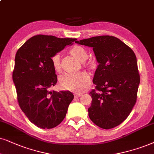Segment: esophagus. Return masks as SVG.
<instances>
[{
  "label": "esophagus",
  "mask_w": 154,
  "mask_h": 154,
  "mask_svg": "<svg viewBox=\"0 0 154 154\" xmlns=\"http://www.w3.org/2000/svg\"><path fill=\"white\" fill-rule=\"evenodd\" d=\"M82 95L81 93H75V94H74V97H75V98H77V97H80Z\"/></svg>",
  "instance_id": "1"
}]
</instances>
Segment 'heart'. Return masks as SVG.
<instances>
[{"label": "heart", "instance_id": "b5f03b06", "mask_svg": "<svg viewBox=\"0 0 154 154\" xmlns=\"http://www.w3.org/2000/svg\"><path fill=\"white\" fill-rule=\"evenodd\" d=\"M69 54L80 62H84L88 57V53L83 47L75 45L69 50ZM51 63L54 69L57 72H60L62 69L61 60L60 54L56 53L52 56ZM86 66H91L90 63L84 64ZM60 87L64 89L74 91H83L86 89L90 83V77L86 72H78L75 74H65L62 75L59 79Z\"/></svg>", "mask_w": 154, "mask_h": 154}]
</instances>
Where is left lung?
I'll list each match as a JSON object with an SVG mask.
<instances>
[{"instance_id": "left-lung-1", "label": "left lung", "mask_w": 154, "mask_h": 154, "mask_svg": "<svg viewBox=\"0 0 154 154\" xmlns=\"http://www.w3.org/2000/svg\"><path fill=\"white\" fill-rule=\"evenodd\" d=\"M92 48L97 63L89 94L90 119L99 127L112 129L124 122L135 105L140 83L137 57L115 37H92L75 42Z\"/></svg>"}]
</instances>
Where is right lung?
<instances>
[{
  "instance_id": "right-lung-1",
  "label": "right lung",
  "mask_w": 154,
  "mask_h": 154,
  "mask_svg": "<svg viewBox=\"0 0 154 154\" xmlns=\"http://www.w3.org/2000/svg\"><path fill=\"white\" fill-rule=\"evenodd\" d=\"M76 40L38 35L27 40L15 54L13 81L19 106L39 128L52 129L59 125L73 100L69 91H50L57 82L50 59Z\"/></svg>"
}]
</instances>
